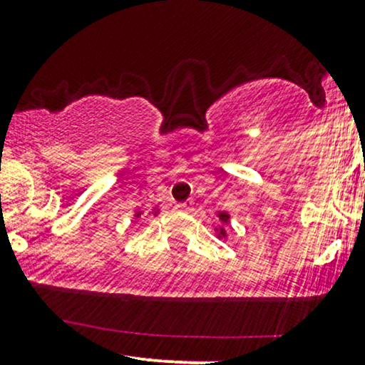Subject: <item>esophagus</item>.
<instances>
[{"mask_svg":"<svg viewBox=\"0 0 365 365\" xmlns=\"http://www.w3.org/2000/svg\"><path fill=\"white\" fill-rule=\"evenodd\" d=\"M175 208L180 210V212H190V210L194 208V203H192V201H185V203H176Z\"/></svg>","mask_w":365,"mask_h":365,"instance_id":"esophagus-1","label":"esophagus"}]
</instances>
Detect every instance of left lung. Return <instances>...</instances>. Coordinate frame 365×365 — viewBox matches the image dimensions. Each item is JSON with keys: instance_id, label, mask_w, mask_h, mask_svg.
Masks as SVG:
<instances>
[{"instance_id": "8db88e82", "label": "left lung", "mask_w": 365, "mask_h": 365, "mask_svg": "<svg viewBox=\"0 0 365 365\" xmlns=\"http://www.w3.org/2000/svg\"><path fill=\"white\" fill-rule=\"evenodd\" d=\"M217 215H219L220 222H222V224L230 222V213H227V212H219ZM215 231H217V235H219V238H226L227 237L226 230H224V227H219V230H215Z\"/></svg>"}]
</instances>
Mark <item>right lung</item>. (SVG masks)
<instances>
[{
  "label": "right lung",
  "instance_id": "right-lung-1",
  "mask_svg": "<svg viewBox=\"0 0 365 365\" xmlns=\"http://www.w3.org/2000/svg\"><path fill=\"white\" fill-rule=\"evenodd\" d=\"M157 212H159V210H155V212H153V215H157ZM135 219H138V217H141V212H135Z\"/></svg>",
  "mask_w": 365,
  "mask_h": 365
}]
</instances>
